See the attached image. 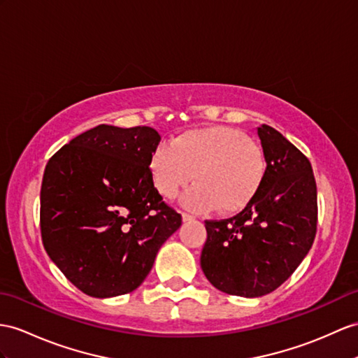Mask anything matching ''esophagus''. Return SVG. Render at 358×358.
<instances>
[{"instance_id":"34e87169","label":"esophagus","mask_w":358,"mask_h":358,"mask_svg":"<svg viewBox=\"0 0 358 358\" xmlns=\"http://www.w3.org/2000/svg\"><path fill=\"white\" fill-rule=\"evenodd\" d=\"M182 220H184V222H193L194 217L187 214V213H182Z\"/></svg>"}]
</instances>
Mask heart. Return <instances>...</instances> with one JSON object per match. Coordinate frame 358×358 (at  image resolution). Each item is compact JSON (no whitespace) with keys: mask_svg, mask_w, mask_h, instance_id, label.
Listing matches in <instances>:
<instances>
[{"mask_svg":"<svg viewBox=\"0 0 358 358\" xmlns=\"http://www.w3.org/2000/svg\"><path fill=\"white\" fill-rule=\"evenodd\" d=\"M149 170L155 188L167 199L194 179L182 197L185 208L206 213H237L255 197L266 176L261 147L238 130L213 126L187 130L153 150Z\"/></svg>","mask_w":358,"mask_h":358,"instance_id":"obj_1","label":"heart"}]
</instances>
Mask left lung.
<instances>
[{
  "label": "left lung",
  "mask_w": 358,
  "mask_h": 358,
  "mask_svg": "<svg viewBox=\"0 0 358 358\" xmlns=\"http://www.w3.org/2000/svg\"><path fill=\"white\" fill-rule=\"evenodd\" d=\"M266 156L263 185L232 219L205 222L200 255L206 280L223 293L259 298L290 278L313 246L317 189L310 161L273 127L257 129Z\"/></svg>",
  "instance_id": "8db88e82"
}]
</instances>
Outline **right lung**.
Wrapping results in <instances>:
<instances>
[{
    "instance_id": "1",
    "label": "right lung",
    "mask_w": 358,
    "mask_h": 358,
    "mask_svg": "<svg viewBox=\"0 0 358 358\" xmlns=\"http://www.w3.org/2000/svg\"><path fill=\"white\" fill-rule=\"evenodd\" d=\"M159 134L100 124L53 155L41 188V234L51 261L92 298L138 289L182 217L149 170Z\"/></svg>"
}]
</instances>
